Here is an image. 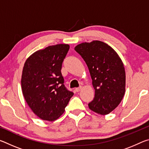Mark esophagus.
<instances>
[{
    "label": "esophagus",
    "instance_id": "1",
    "mask_svg": "<svg viewBox=\"0 0 149 149\" xmlns=\"http://www.w3.org/2000/svg\"><path fill=\"white\" fill-rule=\"evenodd\" d=\"M81 88H82V87H77V88H75V91L76 92H79V91H81Z\"/></svg>",
    "mask_w": 149,
    "mask_h": 149
}]
</instances>
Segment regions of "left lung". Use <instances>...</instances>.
Instances as JSON below:
<instances>
[{"label":"left lung","mask_w":149,"mask_h":149,"mask_svg":"<svg viewBox=\"0 0 149 149\" xmlns=\"http://www.w3.org/2000/svg\"><path fill=\"white\" fill-rule=\"evenodd\" d=\"M75 50L85 60L95 89V97L89 108L101 115L116 108L124 95L125 72L117 52L105 42H82Z\"/></svg>","instance_id":"8db88e82"}]
</instances>
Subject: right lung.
I'll list each match as a JSON object with an SVG mask.
<instances>
[{"label":"right lung","instance_id":"obj_1","mask_svg":"<svg viewBox=\"0 0 149 149\" xmlns=\"http://www.w3.org/2000/svg\"><path fill=\"white\" fill-rule=\"evenodd\" d=\"M69 49L65 44L49 46L32 54L24 64L22 93L30 108L42 120L58 119L74 95L65 87L61 73Z\"/></svg>","mask_w":149,"mask_h":149}]
</instances>
